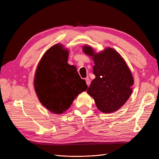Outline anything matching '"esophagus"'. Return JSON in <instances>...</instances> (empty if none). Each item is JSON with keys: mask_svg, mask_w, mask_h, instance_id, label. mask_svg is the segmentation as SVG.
<instances>
[{"mask_svg": "<svg viewBox=\"0 0 159 159\" xmlns=\"http://www.w3.org/2000/svg\"><path fill=\"white\" fill-rule=\"evenodd\" d=\"M85 81H86V84L88 85V86H89L90 85V80L89 79V78H85Z\"/></svg>", "mask_w": 159, "mask_h": 159, "instance_id": "esophagus-1", "label": "esophagus"}]
</instances>
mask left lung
<instances>
[{
	"mask_svg": "<svg viewBox=\"0 0 159 159\" xmlns=\"http://www.w3.org/2000/svg\"><path fill=\"white\" fill-rule=\"evenodd\" d=\"M85 54L91 57L95 66V78L87 90L103 113L116 111L125 103L132 93L134 80L131 70L119 53L111 48L95 53L92 48L83 47Z\"/></svg>",
	"mask_w": 159,
	"mask_h": 159,
	"instance_id": "obj_1",
	"label": "left lung"
}]
</instances>
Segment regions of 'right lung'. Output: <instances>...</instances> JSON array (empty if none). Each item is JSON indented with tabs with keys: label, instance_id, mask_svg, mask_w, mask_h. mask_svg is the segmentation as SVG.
Wrapping results in <instances>:
<instances>
[{
	"label": "right lung",
	"instance_id": "1",
	"mask_svg": "<svg viewBox=\"0 0 159 159\" xmlns=\"http://www.w3.org/2000/svg\"><path fill=\"white\" fill-rule=\"evenodd\" d=\"M68 50L60 44L54 45L38 64L34 85L38 99L50 111L61 114L80 93L88 89L75 66L68 64Z\"/></svg>",
	"mask_w": 159,
	"mask_h": 159
}]
</instances>
